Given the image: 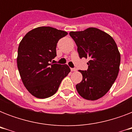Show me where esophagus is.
Returning <instances> with one entry per match:
<instances>
[{"label":"esophagus","mask_w":132,"mask_h":132,"mask_svg":"<svg viewBox=\"0 0 132 132\" xmlns=\"http://www.w3.org/2000/svg\"><path fill=\"white\" fill-rule=\"evenodd\" d=\"M70 70H71V71H77V69L75 68H72L71 69H70Z\"/></svg>","instance_id":"34e87169"}]
</instances>
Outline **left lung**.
<instances>
[{"instance_id":"left-lung-1","label":"left lung","mask_w":132,"mask_h":132,"mask_svg":"<svg viewBox=\"0 0 132 132\" xmlns=\"http://www.w3.org/2000/svg\"><path fill=\"white\" fill-rule=\"evenodd\" d=\"M80 58H88L87 70L79 71L82 81L76 85L80 96L94 101L103 96L114 83L119 71L121 55L116 42L105 32L90 27L71 31Z\"/></svg>"}]
</instances>
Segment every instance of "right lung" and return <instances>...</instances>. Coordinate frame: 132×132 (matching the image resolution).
<instances>
[{
    "label": "right lung",
    "mask_w": 132,
    "mask_h": 132,
    "mask_svg": "<svg viewBox=\"0 0 132 132\" xmlns=\"http://www.w3.org/2000/svg\"><path fill=\"white\" fill-rule=\"evenodd\" d=\"M67 34L51 27H40L28 32L21 40L18 68L24 86L33 96L45 98L53 95L70 72L66 64L51 63L57 56L58 41Z\"/></svg>",
    "instance_id": "add662e5"
}]
</instances>
